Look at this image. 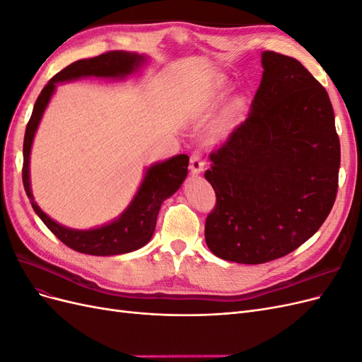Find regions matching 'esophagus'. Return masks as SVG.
Returning <instances> with one entry per match:
<instances>
[{"instance_id": "1", "label": "esophagus", "mask_w": 362, "mask_h": 362, "mask_svg": "<svg viewBox=\"0 0 362 362\" xmlns=\"http://www.w3.org/2000/svg\"><path fill=\"white\" fill-rule=\"evenodd\" d=\"M204 161L199 156V152H193L190 157V170L193 175H199L204 172Z\"/></svg>"}]
</instances>
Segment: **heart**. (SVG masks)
I'll return each mask as SVG.
<instances>
[{
    "mask_svg": "<svg viewBox=\"0 0 362 362\" xmlns=\"http://www.w3.org/2000/svg\"><path fill=\"white\" fill-rule=\"evenodd\" d=\"M242 107H243V101L238 100V98H235V100L229 103L226 112H225V116H223V120L221 124V128H218V133H223V131L234 122L240 110H242Z\"/></svg>",
    "mask_w": 362,
    "mask_h": 362,
    "instance_id": "1",
    "label": "heart"
}]
</instances>
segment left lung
<instances>
[{"instance_id": "obj_1", "label": "left lung", "mask_w": 362, "mask_h": 362, "mask_svg": "<svg viewBox=\"0 0 362 362\" xmlns=\"http://www.w3.org/2000/svg\"><path fill=\"white\" fill-rule=\"evenodd\" d=\"M250 113L217 151L205 180L216 206L205 242L218 258L262 264L311 238L338 189L339 139L325 87L300 62L261 52Z\"/></svg>"}]
</instances>
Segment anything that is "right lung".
I'll list each match as a JSON object with an SVG mask.
<instances>
[{
  "label": "right lung",
  "mask_w": 362,
  "mask_h": 362,
  "mask_svg": "<svg viewBox=\"0 0 362 362\" xmlns=\"http://www.w3.org/2000/svg\"><path fill=\"white\" fill-rule=\"evenodd\" d=\"M146 56L128 51H110L98 57L83 59L74 62L69 66L54 75L43 87L33 108L31 117L27 124L24 137V168L23 181L24 189L31 202L33 210L40 217V221L48 226L49 231L71 249L87 255L108 257L120 255L144 247L156 231L157 216L161 204L177 192L187 177L189 156L180 154L169 160L151 164L145 170L139 190L133 201L119 217L112 222L104 223L92 229H74L63 226L59 222L42 211L31 193L30 182V154L33 140L45 113L51 96L56 92L60 83L84 78V76H98V78H125L137 72L146 63Z\"/></svg>",
  "instance_id": "add662e5"
}]
</instances>
